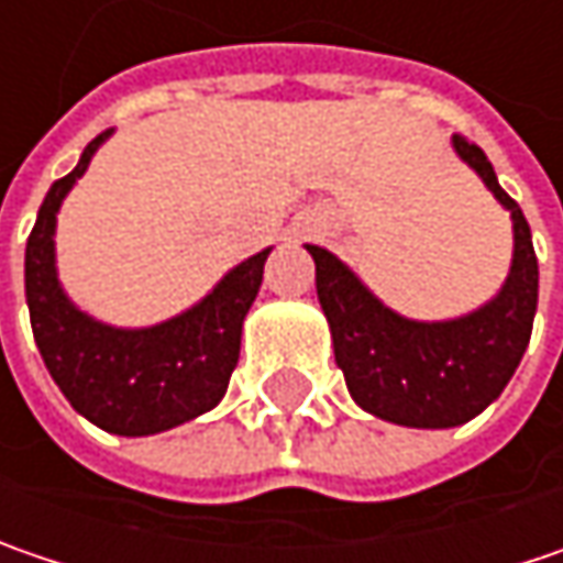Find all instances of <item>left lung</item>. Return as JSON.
Wrapping results in <instances>:
<instances>
[{
	"mask_svg": "<svg viewBox=\"0 0 563 563\" xmlns=\"http://www.w3.org/2000/svg\"><path fill=\"white\" fill-rule=\"evenodd\" d=\"M452 143L512 216V267L494 302L455 321H408L385 309L331 251L306 245L353 401L401 427H459L484 411L529 347L539 302V261L526 216L497 184L481 146L462 133Z\"/></svg>",
	"mask_w": 563,
	"mask_h": 563,
	"instance_id": "left-lung-1",
	"label": "left lung"
}]
</instances>
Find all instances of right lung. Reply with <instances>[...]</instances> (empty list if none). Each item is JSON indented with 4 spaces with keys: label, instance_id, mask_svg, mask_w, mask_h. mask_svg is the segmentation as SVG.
<instances>
[{
    "label": "right lung",
    "instance_id": "add662e5",
    "mask_svg": "<svg viewBox=\"0 0 563 563\" xmlns=\"http://www.w3.org/2000/svg\"><path fill=\"white\" fill-rule=\"evenodd\" d=\"M108 130L85 146L79 165L53 181L24 251V292L37 350L53 382L95 427L120 437H150L210 411L239 363L242 321L264 280L271 249L239 264L213 292L165 324L117 331L91 321L59 289L53 267L56 210L82 178Z\"/></svg>",
    "mask_w": 563,
    "mask_h": 563
}]
</instances>
